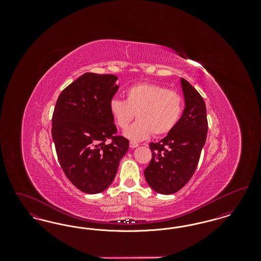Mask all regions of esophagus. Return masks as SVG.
Segmentation results:
<instances>
[{
  "instance_id": "esophagus-1",
  "label": "esophagus",
  "mask_w": 261,
  "mask_h": 261,
  "mask_svg": "<svg viewBox=\"0 0 261 261\" xmlns=\"http://www.w3.org/2000/svg\"><path fill=\"white\" fill-rule=\"evenodd\" d=\"M137 147H139V144H137L135 142H130V148L131 149H135Z\"/></svg>"
}]
</instances>
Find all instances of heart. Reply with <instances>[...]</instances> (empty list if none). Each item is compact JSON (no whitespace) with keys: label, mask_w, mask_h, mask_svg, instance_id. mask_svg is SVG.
<instances>
[{"label":"heart","mask_w":261,"mask_h":261,"mask_svg":"<svg viewBox=\"0 0 261 261\" xmlns=\"http://www.w3.org/2000/svg\"><path fill=\"white\" fill-rule=\"evenodd\" d=\"M110 111L116 125L125 130L124 135L132 141H142L150 136L168 134L177 124L182 112L179 94L159 84L140 83L126 91V99H112Z\"/></svg>","instance_id":"1"}]
</instances>
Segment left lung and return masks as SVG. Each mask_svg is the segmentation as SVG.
Returning <instances> with one entry per match:
<instances>
[{
	"label": "left lung",
	"mask_w": 261,
	"mask_h": 261,
	"mask_svg": "<svg viewBox=\"0 0 261 261\" xmlns=\"http://www.w3.org/2000/svg\"><path fill=\"white\" fill-rule=\"evenodd\" d=\"M181 88L185 99L182 116L167 136L149 144L152 158L144 171L149 186L162 195L174 194L189 182L207 135L204 100L184 78Z\"/></svg>",
	"instance_id": "8db88e82"
}]
</instances>
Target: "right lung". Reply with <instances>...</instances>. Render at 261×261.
I'll return each mask as SVG.
<instances>
[{
    "mask_svg": "<svg viewBox=\"0 0 261 261\" xmlns=\"http://www.w3.org/2000/svg\"><path fill=\"white\" fill-rule=\"evenodd\" d=\"M112 74L84 73L59 96L51 120L58 159L80 191L99 194L112 184L129 141L117 129L110 103L119 86ZM112 139L110 144L105 142Z\"/></svg>",
    "mask_w": 261,
    "mask_h": 261,
    "instance_id": "right-lung-1",
    "label": "right lung"
}]
</instances>
